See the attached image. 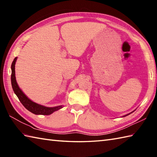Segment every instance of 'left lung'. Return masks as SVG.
<instances>
[{"label":"left lung","mask_w":157,"mask_h":157,"mask_svg":"<svg viewBox=\"0 0 157 157\" xmlns=\"http://www.w3.org/2000/svg\"><path fill=\"white\" fill-rule=\"evenodd\" d=\"M133 112H134V111H133ZM133 112H132V113H133ZM130 114V113H129V114H128V115H124V116H123V117H125V116H127V115H129Z\"/></svg>","instance_id":"obj_1"}]
</instances>
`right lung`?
Returning a JSON list of instances; mask_svg holds the SVG:
<instances>
[{
    "mask_svg": "<svg viewBox=\"0 0 157 157\" xmlns=\"http://www.w3.org/2000/svg\"><path fill=\"white\" fill-rule=\"evenodd\" d=\"M17 57H15L13 60L11 64V85L13 91L15 94L17 96L19 101L21 104L25 106L26 109L29 111L34 113L35 115H48L52 114L56 111H58L60 109L63 108V106H57L55 107H47V106L40 105L31 101L30 99L28 98L24 93L22 92L21 89L19 88V86L17 83L15 78V65Z\"/></svg>",
    "mask_w": 157,
    "mask_h": 157,
    "instance_id": "1",
    "label": "right lung"
}]
</instances>
